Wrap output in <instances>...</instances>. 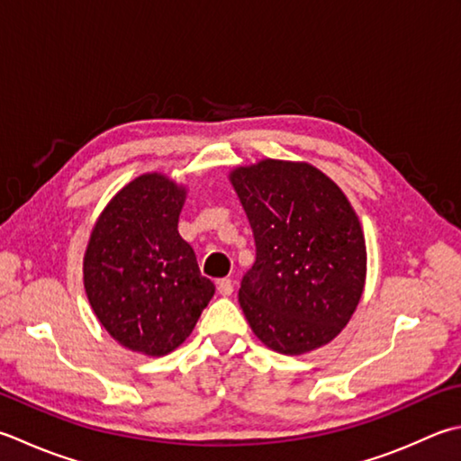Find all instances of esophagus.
<instances>
[{"label":"esophagus","instance_id":"obj_1","mask_svg":"<svg viewBox=\"0 0 461 461\" xmlns=\"http://www.w3.org/2000/svg\"><path fill=\"white\" fill-rule=\"evenodd\" d=\"M216 291H219L222 297H229V294H232V291H234V285L230 279H221L219 283H216Z\"/></svg>","mask_w":461,"mask_h":461}]
</instances>
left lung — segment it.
Wrapping results in <instances>:
<instances>
[{"mask_svg": "<svg viewBox=\"0 0 461 461\" xmlns=\"http://www.w3.org/2000/svg\"><path fill=\"white\" fill-rule=\"evenodd\" d=\"M255 234L239 301L268 349L303 355L343 331L357 309L367 249L351 203L309 162L263 158L229 175Z\"/></svg>", "mask_w": 461, "mask_h": 461, "instance_id": "1", "label": "left lung"}]
</instances>
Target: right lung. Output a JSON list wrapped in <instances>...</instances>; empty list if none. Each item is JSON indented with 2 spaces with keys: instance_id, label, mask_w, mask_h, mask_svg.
I'll return each instance as SVG.
<instances>
[{
  "instance_id": "obj_1",
  "label": "right lung",
  "mask_w": 461,
  "mask_h": 461,
  "mask_svg": "<svg viewBox=\"0 0 461 461\" xmlns=\"http://www.w3.org/2000/svg\"><path fill=\"white\" fill-rule=\"evenodd\" d=\"M186 186L162 172L130 180L112 196L84 253V289L114 341L162 357L193 333L214 294L193 247L178 234Z\"/></svg>"
}]
</instances>
